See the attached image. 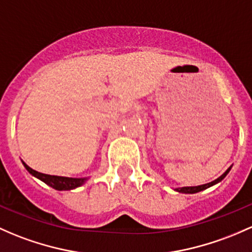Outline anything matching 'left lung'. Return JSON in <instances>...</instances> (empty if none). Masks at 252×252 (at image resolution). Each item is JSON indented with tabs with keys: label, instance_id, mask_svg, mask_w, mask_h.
I'll use <instances>...</instances> for the list:
<instances>
[{
	"label": "left lung",
	"instance_id": "left-lung-1",
	"mask_svg": "<svg viewBox=\"0 0 252 252\" xmlns=\"http://www.w3.org/2000/svg\"><path fill=\"white\" fill-rule=\"evenodd\" d=\"M229 170H231V168L227 169L226 173H224L223 175H221V176H220L219 179H216L215 181H211V182H209V184L202 185V186H195V187H182V189H177L176 190H177V192H181V193H197V192H200V190L209 189L210 186H213V185H215V184H217V182L221 181V180H223L224 177H226V175L229 173Z\"/></svg>",
	"mask_w": 252,
	"mask_h": 252
}]
</instances>
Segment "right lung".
Instances as JSON below:
<instances>
[{
    "mask_svg": "<svg viewBox=\"0 0 252 252\" xmlns=\"http://www.w3.org/2000/svg\"><path fill=\"white\" fill-rule=\"evenodd\" d=\"M24 166L26 168V170L30 174H32L33 176H36L37 179L42 180L44 184H47L48 186L53 187L54 189L58 190H65V189H73L76 187L82 186V185L86 182V179H72V177H63V176H55V175H47L38 173V171L33 170L30 166L26 165L24 163Z\"/></svg>",
    "mask_w": 252,
    "mask_h": 252,
    "instance_id": "add662e5",
    "label": "right lung"
}]
</instances>
